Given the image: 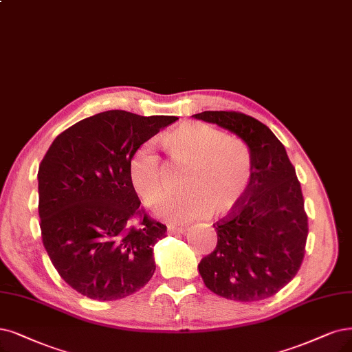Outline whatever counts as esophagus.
<instances>
[{"label":"esophagus","instance_id":"esophagus-1","mask_svg":"<svg viewBox=\"0 0 352 352\" xmlns=\"http://www.w3.org/2000/svg\"><path fill=\"white\" fill-rule=\"evenodd\" d=\"M187 230L186 226H175V225H168V232L171 235H179V233H184Z\"/></svg>","mask_w":352,"mask_h":352}]
</instances>
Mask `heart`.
I'll return each instance as SVG.
<instances>
[{"mask_svg": "<svg viewBox=\"0 0 352 352\" xmlns=\"http://www.w3.org/2000/svg\"><path fill=\"white\" fill-rule=\"evenodd\" d=\"M174 165L187 166L181 191L156 206L169 222L186 223L207 213L225 216L235 209L251 183L252 160L242 142L228 139L204 123H184L162 138ZM129 178L140 200L153 206L165 191V174L158 153L143 143L129 162Z\"/></svg>", "mask_w": 352, "mask_h": 352, "instance_id": "1", "label": "heart"}]
</instances>
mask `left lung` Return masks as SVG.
I'll list each match as a JSON object with an SVG mask.
<instances>
[{
  "label": "left lung",
  "mask_w": 352,
  "mask_h": 352,
  "mask_svg": "<svg viewBox=\"0 0 352 352\" xmlns=\"http://www.w3.org/2000/svg\"><path fill=\"white\" fill-rule=\"evenodd\" d=\"M223 127L250 149L248 190L214 226L217 245L199 264L206 287L236 302H258L287 285L305 256L307 214L302 187L287 152L261 122L239 111L192 116Z\"/></svg>",
  "instance_id": "left-lung-1"
}]
</instances>
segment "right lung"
Listing matches in <instances>:
<instances>
[{
  "instance_id": "1",
  "label": "right lung",
  "mask_w": 352,
  "mask_h": 352,
  "mask_svg": "<svg viewBox=\"0 0 352 352\" xmlns=\"http://www.w3.org/2000/svg\"><path fill=\"white\" fill-rule=\"evenodd\" d=\"M175 120L102 111L62 132L42 160L37 181L43 246L59 276L82 296L117 300L152 278L153 246L166 226L140 209L129 162Z\"/></svg>"
}]
</instances>
